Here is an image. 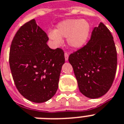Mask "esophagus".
<instances>
[{
    "instance_id": "esophagus-1",
    "label": "esophagus",
    "mask_w": 124,
    "mask_h": 124,
    "mask_svg": "<svg viewBox=\"0 0 124 124\" xmlns=\"http://www.w3.org/2000/svg\"><path fill=\"white\" fill-rule=\"evenodd\" d=\"M64 56H65V61H67L69 59V54L67 52H65L64 54Z\"/></svg>"
}]
</instances>
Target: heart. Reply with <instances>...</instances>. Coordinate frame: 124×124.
Listing matches in <instances>:
<instances>
[{"label":"heart","mask_w":124,"mask_h":124,"mask_svg":"<svg viewBox=\"0 0 124 124\" xmlns=\"http://www.w3.org/2000/svg\"><path fill=\"white\" fill-rule=\"evenodd\" d=\"M90 31L91 26L87 21L67 19L59 23L57 29L50 31L48 36L57 46L62 44L63 37L67 38L69 46L74 48H79L86 43Z\"/></svg>","instance_id":"heart-1"}]
</instances>
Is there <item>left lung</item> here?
I'll return each mask as SVG.
<instances>
[{"label":"left lung","instance_id":"left-lung-1","mask_svg":"<svg viewBox=\"0 0 124 124\" xmlns=\"http://www.w3.org/2000/svg\"><path fill=\"white\" fill-rule=\"evenodd\" d=\"M69 62L83 95L94 99L106 94L115 78L117 55L113 36L105 25L100 23L94 28L90 40L70 54Z\"/></svg>","mask_w":124,"mask_h":124}]
</instances>
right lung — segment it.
<instances>
[{"label": "right lung", "instance_id": "obj_1", "mask_svg": "<svg viewBox=\"0 0 124 124\" xmlns=\"http://www.w3.org/2000/svg\"><path fill=\"white\" fill-rule=\"evenodd\" d=\"M48 40L46 33L32 19L19 29L11 43L13 80L21 95L32 102H45L55 95L65 63L63 50L51 49Z\"/></svg>", "mask_w": 124, "mask_h": 124}]
</instances>
